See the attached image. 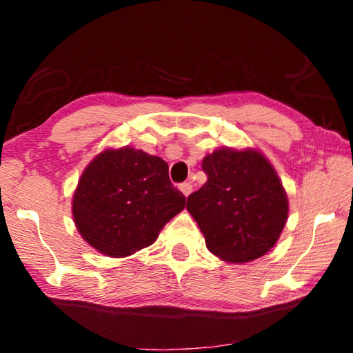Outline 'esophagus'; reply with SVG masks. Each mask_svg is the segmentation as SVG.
I'll return each mask as SVG.
<instances>
[{"instance_id":"1","label":"esophagus","mask_w":353,"mask_h":353,"mask_svg":"<svg viewBox=\"0 0 353 353\" xmlns=\"http://www.w3.org/2000/svg\"><path fill=\"white\" fill-rule=\"evenodd\" d=\"M180 191L183 192V194H185V196L188 197V196H190L191 192H192V185H191L190 181H185V183H181V185H180Z\"/></svg>"}]
</instances>
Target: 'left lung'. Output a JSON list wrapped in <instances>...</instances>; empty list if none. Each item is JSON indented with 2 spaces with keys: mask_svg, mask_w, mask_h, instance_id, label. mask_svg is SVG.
Instances as JSON below:
<instances>
[{
  "mask_svg": "<svg viewBox=\"0 0 353 353\" xmlns=\"http://www.w3.org/2000/svg\"><path fill=\"white\" fill-rule=\"evenodd\" d=\"M207 181L188 197L207 249L225 262L262 257L288 220V196L267 159L255 149H216L202 161Z\"/></svg>",
  "mask_w": 353,
  "mask_h": 353,
  "instance_id": "1",
  "label": "left lung"
}]
</instances>
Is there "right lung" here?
I'll return each mask as SVG.
<instances>
[{
	"mask_svg": "<svg viewBox=\"0 0 353 353\" xmlns=\"http://www.w3.org/2000/svg\"><path fill=\"white\" fill-rule=\"evenodd\" d=\"M185 205L186 197L168 178L167 162L127 146L105 149L85 168L72 214L91 248L127 257L151 245Z\"/></svg>",
	"mask_w": 353,
	"mask_h": 353,
	"instance_id": "right-lung-1",
	"label": "right lung"
}]
</instances>
